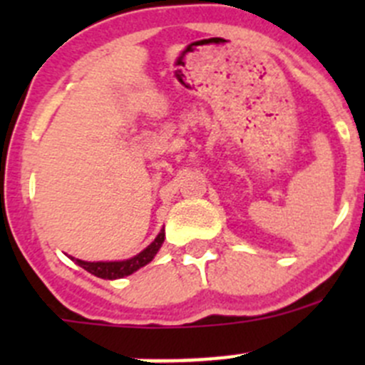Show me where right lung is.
<instances>
[{
  "instance_id": "1",
  "label": "right lung",
  "mask_w": 365,
  "mask_h": 365,
  "mask_svg": "<svg viewBox=\"0 0 365 365\" xmlns=\"http://www.w3.org/2000/svg\"><path fill=\"white\" fill-rule=\"evenodd\" d=\"M164 238H165V231L160 230V233L157 235L155 240H153L148 247L143 249V251L135 254L134 257H128V259H123V261H83L72 256H70V259L76 261L79 267H83L84 270L93 274L95 277L114 281V279L127 277V275L134 274V272H138L141 267L148 264L150 261L157 256V252L160 251L162 244H164Z\"/></svg>"
}]
</instances>
